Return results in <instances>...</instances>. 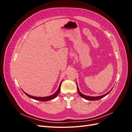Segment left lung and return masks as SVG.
<instances>
[{"instance_id":"left-lung-1","label":"left lung","mask_w":132,"mask_h":132,"mask_svg":"<svg viewBox=\"0 0 132 132\" xmlns=\"http://www.w3.org/2000/svg\"><path fill=\"white\" fill-rule=\"evenodd\" d=\"M77 89H78V93L79 94V95L81 97H82L83 98H84L85 100H89V101H96V100H100L101 98L104 97L105 96H106V95H107L108 94H109L111 91L112 90V89L110 91H109L108 93H107L106 94L103 95H101V96H87V95H85L82 94L80 91L79 89V87H78V84H77Z\"/></svg>"}]
</instances>
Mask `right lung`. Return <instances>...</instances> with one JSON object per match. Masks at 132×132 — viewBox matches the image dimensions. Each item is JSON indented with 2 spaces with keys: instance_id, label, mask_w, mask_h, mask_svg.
Instances as JSON below:
<instances>
[{
  "instance_id": "right-lung-1",
  "label": "right lung",
  "mask_w": 132,
  "mask_h": 132,
  "mask_svg": "<svg viewBox=\"0 0 132 132\" xmlns=\"http://www.w3.org/2000/svg\"><path fill=\"white\" fill-rule=\"evenodd\" d=\"M62 81L61 82V83H60L59 84V87L58 90L56 91V92L53 94H52V95H50V96H46V97H36V96H31V95H30L29 94H26L25 92H24V93L28 97H29L30 98H32V99H34V100H38V101H50V100H53L54 99V98L56 97L59 94V92H60V90H61V83H62Z\"/></svg>"
}]
</instances>
